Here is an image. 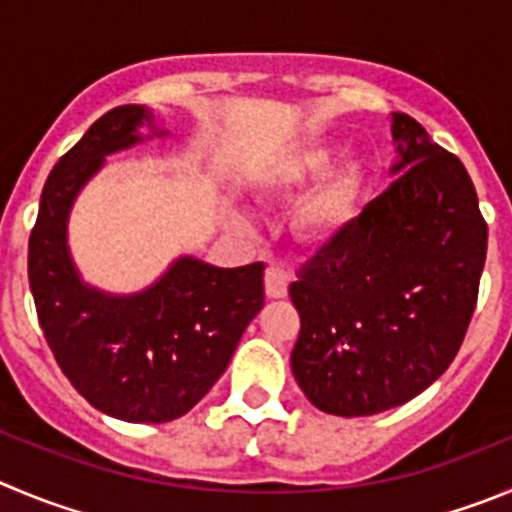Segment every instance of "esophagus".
<instances>
[{
	"mask_svg": "<svg viewBox=\"0 0 512 512\" xmlns=\"http://www.w3.org/2000/svg\"><path fill=\"white\" fill-rule=\"evenodd\" d=\"M288 283H290V275H288V270H283V267L270 265L265 270L267 298H285V295H288Z\"/></svg>",
	"mask_w": 512,
	"mask_h": 512,
	"instance_id": "1",
	"label": "esophagus"
}]
</instances>
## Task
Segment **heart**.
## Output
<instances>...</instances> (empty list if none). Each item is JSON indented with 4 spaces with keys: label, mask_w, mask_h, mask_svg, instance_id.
<instances>
[{
    "label": "heart",
    "mask_w": 512,
    "mask_h": 512,
    "mask_svg": "<svg viewBox=\"0 0 512 512\" xmlns=\"http://www.w3.org/2000/svg\"><path fill=\"white\" fill-rule=\"evenodd\" d=\"M336 156L338 143L328 141V138L285 151L265 171V189L275 191V194H290V191L305 189V186L318 181L331 169ZM358 181H361V174H358L356 164L333 169L300 209V227L308 234H321L346 224L353 212V204H356Z\"/></svg>",
    "instance_id": "heart-1"
}]
</instances>
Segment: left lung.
I'll return each instance as SVG.
<instances>
[{"instance_id": "left-lung-1", "label": "left lung", "mask_w": 512, "mask_h": 512, "mask_svg": "<svg viewBox=\"0 0 512 512\" xmlns=\"http://www.w3.org/2000/svg\"><path fill=\"white\" fill-rule=\"evenodd\" d=\"M394 181L298 270L293 376L313 407L369 417L452 364L475 313L487 224L470 174L407 113H391Z\"/></svg>"}]
</instances>
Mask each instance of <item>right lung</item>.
I'll return each instance as SVG.
<instances>
[{
    "mask_svg": "<svg viewBox=\"0 0 512 512\" xmlns=\"http://www.w3.org/2000/svg\"><path fill=\"white\" fill-rule=\"evenodd\" d=\"M141 127L152 133L143 137ZM154 136L169 131L156 128L146 105L98 118L47 176L27 257L37 318L62 374L98 412L143 424L189 412L227 371L265 305L262 262L214 267L181 255L156 283L128 295L80 278L68 245L75 199L105 156Z\"/></svg>",
    "mask_w": 512,
    "mask_h": 512,
    "instance_id": "right-lung-1",
    "label": "right lung"
}]
</instances>
